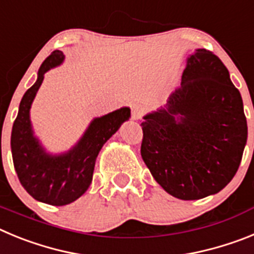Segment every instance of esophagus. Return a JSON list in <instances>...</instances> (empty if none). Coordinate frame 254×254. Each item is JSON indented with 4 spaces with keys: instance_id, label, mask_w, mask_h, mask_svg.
I'll use <instances>...</instances> for the list:
<instances>
[{
    "instance_id": "esophagus-1",
    "label": "esophagus",
    "mask_w": 254,
    "mask_h": 254,
    "mask_svg": "<svg viewBox=\"0 0 254 254\" xmlns=\"http://www.w3.org/2000/svg\"><path fill=\"white\" fill-rule=\"evenodd\" d=\"M143 114V108L140 104L131 105V117L132 120H140Z\"/></svg>"
}]
</instances>
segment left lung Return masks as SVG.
Wrapping results in <instances>:
<instances>
[{
  "label": "left lung",
  "mask_w": 254,
  "mask_h": 254,
  "mask_svg": "<svg viewBox=\"0 0 254 254\" xmlns=\"http://www.w3.org/2000/svg\"><path fill=\"white\" fill-rule=\"evenodd\" d=\"M141 127V156L152 177L186 201L217 193L232 181L248 134L241 93L207 49L188 58L181 86Z\"/></svg>",
  "instance_id": "left-lung-1"
}]
</instances>
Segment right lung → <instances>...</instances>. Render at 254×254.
<instances>
[{"label":"right lung","mask_w":254,"mask_h":254,"mask_svg":"<svg viewBox=\"0 0 254 254\" xmlns=\"http://www.w3.org/2000/svg\"><path fill=\"white\" fill-rule=\"evenodd\" d=\"M64 55L52 52L38 73V80L22 96L11 132V152L17 178L33 198L53 206L73 202L86 192L93 179L96 156L107 140L129 118V108H121L91 122L80 142L61 156L46 154L33 136L29 111L46 72L58 66Z\"/></svg>","instance_id":"1"}]
</instances>
